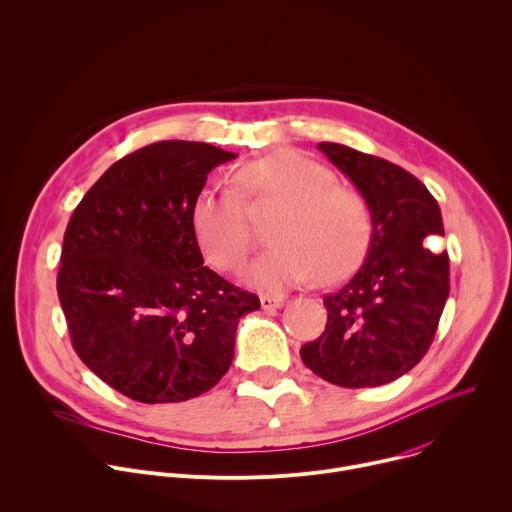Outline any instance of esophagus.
I'll list each match as a JSON object with an SVG mask.
<instances>
[{"mask_svg": "<svg viewBox=\"0 0 512 512\" xmlns=\"http://www.w3.org/2000/svg\"><path fill=\"white\" fill-rule=\"evenodd\" d=\"M283 304H285V300L279 298V296H261V308L263 310H277Z\"/></svg>", "mask_w": 512, "mask_h": 512, "instance_id": "1", "label": "esophagus"}]
</instances>
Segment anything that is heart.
<instances>
[{
	"instance_id": "b5f03b06",
	"label": "heart",
	"mask_w": 512,
	"mask_h": 512,
	"mask_svg": "<svg viewBox=\"0 0 512 512\" xmlns=\"http://www.w3.org/2000/svg\"><path fill=\"white\" fill-rule=\"evenodd\" d=\"M237 180L255 200L285 204L271 251L259 255L243 281L259 291H283L318 277L332 283L348 275L369 251L373 214L360 192L336 184V174L316 160L279 150L245 164ZM194 233L206 259L223 271L239 269L251 249L245 200L231 188H206L192 212Z\"/></svg>"
}]
</instances>
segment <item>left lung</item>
I'll return each instance as SVG.
<instances>
[{
	"instance_id": "8db88e82",
	"label": "left lung",
	"mask_w": 512,
	"mask_h": 512,
	"mask_svg": "<svg viewBox=\"0 0 512 512\" xmlns=\"http://www.w3.org/2000/svg\"><path fill=\"white\" fill-rule=\"evenodd\" d=\"M318 150L367 200L373 239L354 277L324 298L326 330L300 356L332 385H387L425 356L450 296V257L431 249L444 237L440 204L383 158L330 141Z\"/></svg>"
}]
</instances>
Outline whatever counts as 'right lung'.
<instances>
[{"label":"right lung","instance_id":"add662e5","mask_svg":"<svg viewBox=\"0 0 512 512\" xmlns=\"http://www.w3.org/2000/svg\"><path fill=\"white\" fill-rule=\"evenodd\" d=\"M237 154L158 141L115 162L72 212L56 289L79 358L121 395L180 403L229 371L259 298L204 267L192 212Z\"/></svg>","mask_w":512,"mask_h":512}]
</instances>
